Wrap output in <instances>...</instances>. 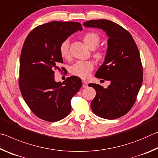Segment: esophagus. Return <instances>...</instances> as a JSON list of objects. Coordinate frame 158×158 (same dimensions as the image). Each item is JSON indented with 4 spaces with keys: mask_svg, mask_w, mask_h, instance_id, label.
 Masks as SVG:
<instances>
[{
    "mask_svg": "<svg viewBox=\"0 0 158 158\" xmlns=\"http://www.w3.org/2000/svg\"><path fill=\"white\" fill-rule=\"evenodd\" d=\"M82 84H83V87L84 88H86L88 86V83L85 81H82Z\"/></svg>",
    "mask_w": 158,
    "mask_h": 158,
    "instance_id": "1",
    "label": "esophagus"
}]
</instances>
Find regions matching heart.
Wrapping results in <instances>:
<instances>
[{"instance_id":"b5f03b06","label":"heart","mask_w":158,"mask_h":158,"mask_svg":"<svg viewBox=\"0 0 158 158\" xmlns=\"http://www.w3.org/2000/svg\"><path fill=\"white\" fill-rule=\"evenodd\" d=\"M84 43L89 47L90 49H94L99 44L100 40V37L98 33L95 32H89L85 33L84 37ZM60 53L63 58H68L69 57V41L66 39L62 42L60 45ZM103 54L101 52L95 53V57L98 58H102ZM94 68V65L92 61H78L72 66L70 69L71 73L77 77L83 79H86L90 76V73Z\"/></svg>"}]
</instances>
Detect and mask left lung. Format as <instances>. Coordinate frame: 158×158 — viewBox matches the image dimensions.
I'll list each match as a JSON object with an SVG mask.
<instances>
[{"label": "left lung", "mask_w": 158, "mask_h": 158, "mask_svg": "<svg viewBox=\"0 0 158 158\" xmlns=\"http://www.w3.org/2000/svg\"><path fill=\"white\" fill-rule=\"evenodd\" d=\"M83 25L102 29L109 37L105 60L95 76L111 84L106 89L89 84L96 91L91 109L103 118H118L132 107L142 84L143 68L137 44L129 32L111 21L90 20Z\"/></svg>", "instance_id": "1"}]
</instances>
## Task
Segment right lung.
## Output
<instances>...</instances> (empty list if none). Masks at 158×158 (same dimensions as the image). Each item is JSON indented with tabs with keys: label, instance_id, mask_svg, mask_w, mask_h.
Segmentation results:
<instances>
[{
	"label": "right lung",
	"instance_id": "add662e5",
	"mask_svg": "<svg viewBox=\"0 0 158 158\" xmlns=\"http://www.w3.org/2000/svg\"><path fill=\"white\" fill-rule=\"evenodd\" d=\"M82 29L78 22L52 21L37 26L26 37L21 53L19 82L26 103L40 118L56 122L70 113L71 99L81 87V80L72 76L63 83L56 82L53 70H60L63 63L60 44Z\"/></svg>",
	"mask_w": 158,
	"mask_h": 158
}]
</instances>
